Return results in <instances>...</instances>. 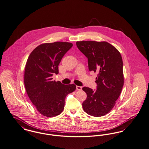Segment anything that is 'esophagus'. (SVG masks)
Instances as JSON below:
<instances>
[{
	"label": "esophagus",
	"mask_w": 149,
	"mask_h": 149,
	"mask_svg": "<svg viewBox=\"0 0 149 149\" xmlns=\"http://www.w3.org/2000/svg\"><path fill=\"white\" fill-rule=\"evenodd\" d=\"M76 88H77V90H78V91H80V90H81V89H82V87H81L78 86H77Z\"/></svg>",
	"instance_id": "obj_1"
}]
</instances>
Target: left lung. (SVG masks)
Segmentation results:
<instances>
[{
    "instance_id": "obj_1",
    "label": "left lung",
    "mask_w": 149,
    "mask_h": 149,
    "mask_svg": "<svg viewBox=\"0 0 149 149\" xmlns=\"http://www.w3.org/2000/svg\"><path fill=\"white\" fill-rule=\"evenodd\" d=\"M77 46L88 58L89 70L98 73L95 82L97 90L84 87L87 99L83 110L92 116L101 117L114 107L124 85L123 62L120 53L105 41H77Z\"/></svg>"
}]
</instances>
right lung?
<instances>
[{
  "label": "right lung",
  "instance_id": "add662e5",
  "mask_svg": "<svg viewBox=\"0 0 149 149\" xmlns=\"http://www.w3.org/2000/svg\"><path fill=\"white\" fill-rule=\"evenodd\" d=\"M72 44L66 42L45 43L30 54L24 71V85L29 98L37 110L47 117L61 114L66 96L76 89L74 84L64 85L53 80L58 74V65Z\"/></svg>",
  "mask_w": 149,
  "mask_h": 149
}]
</instances>
